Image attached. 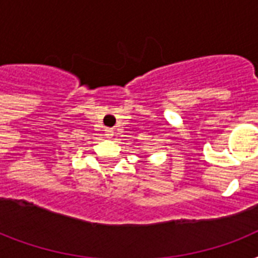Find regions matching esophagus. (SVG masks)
<instances>
[{
  "label": "esophagus",
  "mask_w": 258,
  "mask_h": 258,
  "mask_svg": "<svg viewBox=\"0 0 258 258\" xmlns=\"http://www.w3.org/2000/svg\"><path fill=\"white\" fill-rule=\"evenodd\" d=\"M105 137L111 139V138L113 137V130L112 128H105Z\"/></svg>",
  "instance_id": "34e87169"
}]
</instances>
